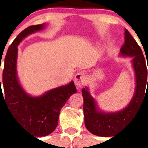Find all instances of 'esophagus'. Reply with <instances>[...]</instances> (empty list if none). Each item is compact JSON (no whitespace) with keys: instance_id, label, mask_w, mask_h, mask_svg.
Returning a JSON list of instances; mask_svg holds the SVG:
<instances>
[{"instance_id":"esophagus-1","label":"esophagus","mask_w":148,"mask_h":148,"mask_svg":"<svg viewBox=\"0 0 148 148\" xmlns=\"http://www.w3.org/2000/svg\"><path fill=\"white\" fill-rule=\"evenodd\" d=\"M86 82V75L82 72H79L76 74L74 77V82L75 85L78 88H80Z\"/></svg>"}]
</instances>
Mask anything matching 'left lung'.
<instances>
[{"label": "left lung", "mask_w": 148, "mask_h": 148, "mask_svg": "<svg viewBox=\"0 0 148 148\" xmlns=\"http://www.w3.org/2000/svg\"><path fill=\"white\" fill-rule=\"evenodd\" d=\"M119 55L132 58L131 62L136 77L134 96L125 108L116 112H105L98 107L95 99L90 95L87 87L83 88L82 90L85 125L88 131L99 136L109 137L114 136L117 130L128 122L136 114L147 94L148 79L145 59L141 48L127 29L125 31V44L121 48Z\"/></svg>", "instance_id": "8db88e82"}]
</instances>
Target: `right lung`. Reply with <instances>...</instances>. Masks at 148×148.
Wrapping results in <instances>:
<instances>
[{"mask_svg":"<svg viewBox=\"0 0 148 148\" xmlns=\"http://www.w3.org/2000/svg\"><path fill=\"white\" fill-rule=\"evenodd\" d=\"M46 28V24L29 26L21 32L8 49L3 71L1 98L6 102L14 119L28 132L35 136H45L52 133L58 126L60 110L69 98L77 92L74 83L51 89L38 97H32L20 84L17 73L18 46L27 36Z\"/></svg>","mask_w":148,"mask_h":148,"instance_id":"right-lung-1","label":"right lung"}]
</instances>
